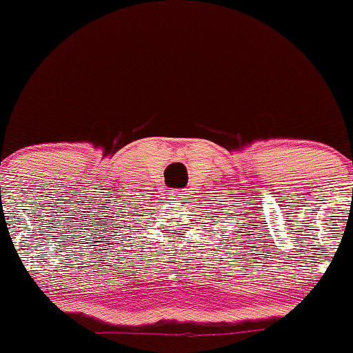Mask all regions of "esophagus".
I'll use <instances>...</instances> for the list:
<instances>
[{"label":"esophagus","mask_w":353,"mask_h":353,"mask_svg":"<svg viewBox=\"0 0 353 353\" xmlns=\"http://www.w3.org/2000/svg\"><path fill=\"white\" fill-rule=\"evenodd\" d=\"M185 192L181 190H170V199L172 200H176V202H180L181 199H185Z\"/></svg>","instance_id":"obj_1"}]
</instances>
